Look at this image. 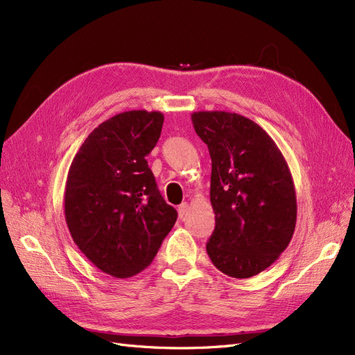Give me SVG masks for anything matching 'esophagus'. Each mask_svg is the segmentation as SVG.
Returning a JSON list of instances; mask_svg holds the SVG:
<instances>
[{
  "instance_id": "34e87169",
  "label": "esophagus",
  "mask_w": 355,
  "mask_h": 355,
  "mask_svg": "<svg viewBox=\"0 0 355 355\" xmlns=\"http://www.w3.org/2000/svg\"><path fill=\"white\" fill-rule=\"evenodd\" d=\"M188 209H189V206H188V202H182L180 206L178 207V213H179V218H184L185 214H187V211H188Z\"/></svg>"
}]
</instances>
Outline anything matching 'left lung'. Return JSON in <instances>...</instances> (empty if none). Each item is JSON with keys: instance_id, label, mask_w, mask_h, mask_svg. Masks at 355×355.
I'll use <instances>...</instances> for the list:
<instances>
[{"instance_id": "left-lung-1", "label": "left lung", "mask_w": 355, "mask_h": 355, "mask_svg": "<svg viewBox=\"0 0 355 355\" xmlns=\"http://www.w3.org/2000/svg\"><path fill=\"white\" fill-rule=\"evenodd\" d=\"M192 125L211 158L210 202L216 227L206 249L213 265L250 278L286 250L296 225V192L280 149L240 114L198 111Z\"/></svg>"}]
</instances>
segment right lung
Here are the masks:
<instances>
[{
	"instance_id": "add662e5",
	"label": "right lung",
	"mask_w": 355,
	"mask_h": 355,
	"mask_svg": "<svg viewBox=\"0 0 355 355\" xmlns=\"http://www.w3.org/2000/svg\"><path fill=\"white\" fill-rule=\"evenodd\" d=\"M163 123L158 111L111 116L85 139L68 171L71 237L96 268L116 278L145 270L178 219L146 161Z\"/></svg>"
}]
</instances>
